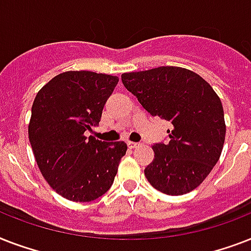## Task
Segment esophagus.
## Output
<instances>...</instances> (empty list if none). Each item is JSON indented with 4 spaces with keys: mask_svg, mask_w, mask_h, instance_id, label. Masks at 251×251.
<instances>
[{
    "mask_svg": "<svg viewBox=\"0 0 251 251\" xmlns=\"http://www.w3.org/2000/svg\"><path fill=\"white\" fill-rule=\"evenodd\" d=\"M138 146H139V143H138V142H127V147L131 150L137 149Z\"/></svg>",
    "mask_w": 251,
    "mask_h": 251,
    "instance_id": "obj_1",
    "label": "esophagus"
}]
</instances>
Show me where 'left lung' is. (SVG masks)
I'll return each mask as SVG.
<instances>
[{
    "label": "left lung",
    "instance_id": "1",
    "mask_svg": "<svg viewBox=\"0 0 251 251\" xmlns=\"http://www.w3.org/2000/svg\"><path fill=\"white\" fill-rule=\"evenodd\" d=\"M126 90L149 113L171 124L167 143L152 146L145 176L169 195L194 190L218 163L226 139L224 110L212 87L182 68L160 66L121 75Z\"/></svg>",
    "mask_w": 251,
    "mask_h": 251
}]
</instances>
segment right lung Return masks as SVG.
Listing matches in <instances>:
<instances>
[{
  "label": "right lung",
  "instance_id": "obj_1",
  "mask_svg": "<svg viewBox=\"0 0 251 251\" xmlns=\"http://www.w3.org/2000/svg\"><path fill=\"white\" fill-rule=\"evenodd\" d=\"M118 78L66 72L45 84L33 100L28 138L41 175L64 198L91 202L109 190L125 142L86 137L101 118Z\"/></svg>",
  "mask_w": 251,
  "mask_h": 251
}]
</instances>
